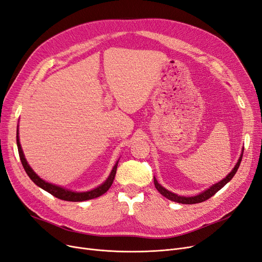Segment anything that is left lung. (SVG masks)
Segmentation results:
<instances>
[{"label":"left lung","instance_id":"1","mask_svg":"<svg viewBox=\"0 0 262 262\" xmlns=\"http://www.w3.org/2000/svg\"><path fill=\"white\" fill-rule=\"evenodd\" d=\"M243 151H244V150H243ZM242 157H243V154L241 155V157H239V159H238V161H237V164L235 165V167L233 168V170L231 171V172H230L227 177H225V178L222 180V181L213 184L211 187H209L208 189H206L205 192H203V193H201V194H198V195H196V196L184 197V196L177 195V194H174V193H172V192L168 191V189H166L165 187H162V186L157 182V180H156L155 178H154V184H155V187L158 189V192H159L161 195H164L166 198H168V200L172 201V202L180 203V204H198V203H203V202H205V201H207V200H209L210 197H212L215 193H217L218 191H220V189H221L225 184H227V183L230 181V180L234 177V174L236 173V171H237V169H238V167H239V165H241Z\"/></svg>","mask_w":262,"mask_h":262}]
</instances>
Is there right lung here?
Returning a JSON list of instances; mask_svg holds the SVG:
<instances>
[{
  "label": "right lung",
  "instance_id": "right-lung-1",
  "mask_svg": "<svg viewBox=\"0 0 262 262\" xmlns=\"http://www.w3.org/2000/svg\"><path fill=\"white\" fill-rule=\"evenodd\" d=\"M17 147H18V152H19V157H20V161L23 164V167L27 172V174L29 176V178L32 180V181L38 186L43 188L44 191L49 192L53 196L59 198V200L67 201V202H83V201H88V200H92V198H96L98 196L103 195L104 193H106L108 189H110V187L112 186V184L114 182L116 171H117V166H118V161H117V164L113 168L110 177H108V179L102 185L92 189V191L77 193V192L69 191V189H66L64 187H60V186H57V185H54L52 183L45 182L44 180H42L41 178H39L37 174L33 172V170L28 165V162H27L24 152H23L20 143H19V137H18V130H17Z\"/></svg>",
  "mask_w": 262,
  "mask_h": 262
}]
</instances>
